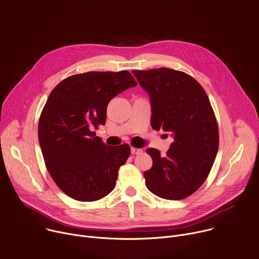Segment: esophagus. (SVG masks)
<instances>
[{
	"instance_id": "esophagus-1",
	"label": "esophagus",
	"mask_w": 259,
	"mask_h": 259,
	"mask_svg": "<svg viewBox=\"0 0 259 259\" xmlns=\"http://www.w3.org/2000/svg\"><path fill=\"white\" fill-rule=\"evenodd\" d=\"M143 153L142 149H137V148H131V154L132 155H139Z\"/></svg>"
}]
</instances>
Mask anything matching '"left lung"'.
<instances>
[{
  "instance_id": "left-lung-1",
  "label": "left lung",
  "mask_w": 259,
  "mask_h": 259,
  "mask_svg": "<svg viewBox=\"0 0 259 259\" xmlns=\"http://www.w3.org/2000/svg\"><path fill=\"white\" fill-rule=\"evenodd\" d=\"M132 73L150 96L152 128L174 138L165 156L147 150L153 159L144 175L148 189L169 200L190 196L206 180L219 148L218 124L206 93L178 70L163 67Z\"/></svg>"
}]
</instances>
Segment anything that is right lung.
<instances>
[{
  "label": "right lung",
  "mask_w": 259,
  "mask_h": 259,
  "mask_svg": "<svg viewBox=\"0 0 259 259\" xmlns=\"http://www.w3.org/2000/svg\"><path fill=\"white\" fill-rule=\"evenodd\" d=\"M136 84L128 71H93L69 76L52 91L38 138L46 168L66 195L95 201L113 190L131 149L105 145L94 129L105 124L109 101Z\"/></svg>",
  "instance_id": "add662e5"
}]
</instances>
